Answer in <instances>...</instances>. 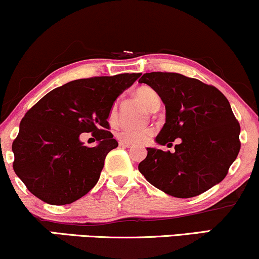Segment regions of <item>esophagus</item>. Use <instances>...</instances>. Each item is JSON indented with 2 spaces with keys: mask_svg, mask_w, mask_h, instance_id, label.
Segmentation results:
<instances>
[{
  "mask_svg": "<svg viewBox=\"0 0 259 259\" xmlns=\"http://www.w3.org/2000/svg\"><path fill=\"white\" fill-rule=\"evenodd\" d=\"M119 146H120V147H124V148H132L134 145H133V143H129V142L119 141Z\"/></svg>",
  "mask_w": 259,
  "mask_h": 259,
  "instance_id": "34e87169",
  "label": "esophagus"
}]
</instances>
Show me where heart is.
<instances>
[{"label": "heart", "mask_w": 259, "mask_h": 259, "mask_svg": "<svg viewBox=\"0 0 259 259\" xmlns=\"http://www.w3.org/2000/svg\"><path fill=\"white\" fill-rule=\"evenodd\" d=\"M136 98L142 102L143 106L149 111H152L158 104H160L159 96L153 89L149 87L142 85L136 89L135 92ZM117 118V105L114 104L111 107L110 113H108V120L110 123H113ZM153 135V130L151 127H141V129H132V127H124L117 133V138L120 141L129 142V143H142Z\"/></svg>", "instance_id": "b5f03b06"}]
</instances>
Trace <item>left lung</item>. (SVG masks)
I'll list each match as a JSON object with an SVG mask.
<instances>
[{"label":"left lung","instance_id":"obj_1","mask_svg":"<svg viewBox=\"0 0 259 259\" xmlns=\"http://www.w3.org/2000/svg\"><path fill=\"white\" fill-rule=\"evenodd\" d=\"M145 83L165 105V124L155 138L175 152L147 148L139 164L151 185L175 198H192L220 183L240 151V125L219 89L180 73H145Z\"/></svg>","mask_w":259,"mask_h":259}]
</instances>
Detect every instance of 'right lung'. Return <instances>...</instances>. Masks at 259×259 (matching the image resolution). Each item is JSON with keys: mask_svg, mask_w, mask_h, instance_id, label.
I'll use <instances>...</instances> for the list:
<instances>
[{"mask_svg": "<svg viewBox=\"0 0 259 259\" xmlns=\"http://www.w3.org/2000/svg\"><path fill=\"white\" fill-rule=\"evenodd\" d=\"M141 73L93 77L53 89L26 112L12 145L13 169L35 197L52 205L78 200L98 183L118 142L108 132L113 102ZM93 132L98 145L79 140Z\"/></svg>", "mask_w": 259, "mask_h": 259, "instance_id": "1", "label": "right lung"}]
</instances>
